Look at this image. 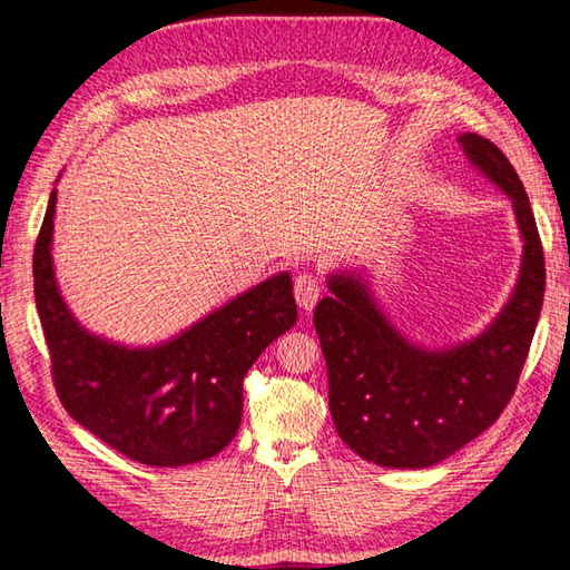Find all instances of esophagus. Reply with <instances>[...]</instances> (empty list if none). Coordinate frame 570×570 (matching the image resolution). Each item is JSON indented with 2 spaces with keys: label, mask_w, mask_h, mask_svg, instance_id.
<instances>
[{
  "label": "esophagus",
  "mask_w": 570,
  "mask_h": 570,
  "mask_svg": "<svg viewBox=\"0 0 570 570\" xmlns=\"http://www.w3.org/2000/svg\"><path fill=\"white\" fill-rule=\"evenodd\" d=\"M294 296H296V304H298V308H302V312H312L316 302L322 298V284L316 282V276H312V274L296 276Z\"/></svg>",
  "instance_id": "esophagus-1"
}]
</instances>
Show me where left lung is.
I'll return each instance as SVG.
<instances>
[{
  "mask_svg": "<svg viewBox=\"0 0 570 570\" xmlns=\"http://www.w3.org/2000/svg\"><path fill=\"white\" fill-rule=\"evenodd\" d=\"M472 166L505 196L523 234L515 292L472 342L422 350L394 330L354 274H332L314 308L330 374V410L340 438L382 468H430L493 424L518 387L546 292V258L533 208L515 168L495 142L460 135Z\"/></svg>",
  "mask_w": 570,
  "mask_h": 570,
  "instance_id": "left-lung-1",
  "label": "left lung"
}]
</instances>
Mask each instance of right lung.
<instances>
[{
	"label": "right lung",
	"mask_w": 570,
	"mask_h": 570,
	"mask_svg": "<svg viewBox=\"0 0 570 570\" xmlns=\"http://www.w3.org/2000/svg\"><path fill=\"white\" fill-rule=\"evenodd\" d=\"M55 204L52 190L32 272L62 407L140 465L180 468L218 455L238 432L246 372L296 322L292 276L266 278L170 342L115 344L82 330L57 288Z\"/></svg>",
	"instance_id": "obj_1"
}]
</instances>
